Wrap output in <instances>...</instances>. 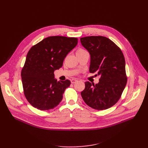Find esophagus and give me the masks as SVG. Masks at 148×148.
<instances>
[{
    "label": "esophagus",
    "instance_id": "esophagus-1",
    "mask_svg": "<svg viewBox=\"0 0 148 148\" xmlns=\"http://www.w3.org/2000/svg\"><path fill=\"white\" fill-rule=\"evenodd\" d=\"M77 82V79H75V78H73L71 79V83H75Z\"/></svg>",
    "mask_w": 148,
    "mask_h": 148
}]
</instances>
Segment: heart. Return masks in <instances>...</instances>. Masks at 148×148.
Listing matches in <instances>:
<instances>
[{"label": "heart", "instance_id": "obj_1", "mask_svg": "<svg viewBox=\"0 0 148 148\" xmlns=\"http://www.w3.org/2000/svg\"><path fill=\"white\" fill-rule=\"evenodd\" d=\"M84 50H83V49H79L77 51V52H83V51H84Z\"/></svg>", "mask_w": 148, "mask_h": 148}]
</instances>
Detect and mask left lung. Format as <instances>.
Instances as JSON below:
<instances>
[{
  "label": "left lung",
  "instance_id": "8db88e82",
  "mask_svg": "<svg viewBox=\"0 0 148 148\" xmlns=\"http://www.w3.org/2000/svg\"><path fill=\"white\" fill-rule=\"evenodd\" d=\"M80 41L90 54L89 72L100 77L97 84L85 82L82 97L92 109H109L119 100L127 84L123 53L106 37L87 36L80 38Z\"/></svg>",
  "mask_w": 148,
  "mask_h": 148
}]
</instances>
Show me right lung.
Here are the masks:
<instances>
[{
    "label": "right lung",
    "instance_id": "right-lung-1",
    "mask_svg": "<svg viewBox=\"0 0 148 148\" xmlns=\"http://www.w3.org/2000/svg\"><path fill=\"white\" fill-rule=\"evenodd\" d=\"M77 43L76 38L56 36L44 39L29 49L21 76L25 96L35 108L52 109L62 100L70 81L57 82L53 72L62 66Z\"/></svg>",
    "mask_w": 148,
    "mask_h": 148
}]
</instances>
